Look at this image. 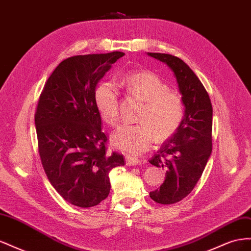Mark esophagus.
<instances>
[{
  "mask_svg": "<svg viewBox=\"0 0 251 251\" xmlns=\"http://www.w3.org/2000/svg\"><path fill=\"white\" fill-rule=\"evenodd\" d=\"M126 165H138V164H141L142 161L140 160V159L138 158H135L133 156H126Z\"/></svg>",
  "mask_w": 251,
  "mask_h": 251,
  "instance_id": "1",
  "label": "esophagus"
}]
</instances>
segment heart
Segmentation results:
<instances>
[{"label":"heart","instance_id":"1","mask_svg":"<svg viewBox=\"0 0 251 251\" xmlns=\"http://www.w3.org/2000/svg\"><path fill=\"white\" fill-rule=\"evenodd\" d=\"M125 85L133 96L143 101L137 125H125L112 135L119 150L138 155L146 151L154 139L163 142L177 132L184 117V103L179 94L150 71L128 74ZM95 104L100 117L110 126L118 121V91L112 81H104L95 90Z\"/></svg>","mask_w":251,"mask_h":251}]
</instances>
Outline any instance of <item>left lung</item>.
<instances>
[{
	"label": "left lung",
	"instance_id": "obj_1",
	"mask_svg": "<svg viewBox=\"0 0 251 251\" xmlns=\"http://www.w3.org/2000/svg\"><path fill=\"white\" fill-rule=\"evenodd\" d=\"M148 55L166 64L174 72L185 109L177 132L150 160L166 171L160 187L150 193L151 199L174 204L191 194L211 154L212 107L202 82L183 60L165 53L149 52Z\"/></svg>",
	"mask_w": 251,
	"mask_h": 251
}]
</instances>
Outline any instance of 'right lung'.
<instances>
[{
  "mask_svg": "<svg viewBox=\"0 0 251 251\" xmlns=\"http://www.w3.org/2000/svg\"><path fill=\"white\" fill-rule=\"evenodd\" d=\"M124 52L71 56L52 72L34 115L43 168L52 186L75 206L88 208L107 198L109 173L125 165L124 156L107 153L108 138L96 109L98 81Z\"/></svg>",
  "mask_w": 251,
  "mask_h": 251,
  "instance_id": "add662e5",
  "label": "right lung"
}]
</instances>
